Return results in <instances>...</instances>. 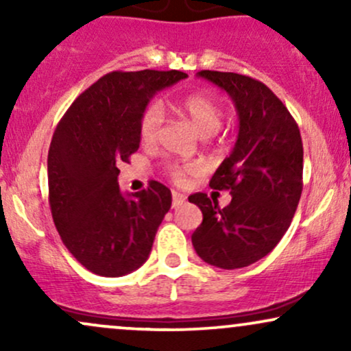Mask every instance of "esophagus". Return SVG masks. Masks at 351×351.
<instances>
[{
	"instance_id": "esophagus-1",
	"label": "esophagus",
	"mask_w": 351,
	"mask_h": 351,
	"mask_svg": "<svg viewBox=\"0 0 351 351\" xmlns=\"http://www.w3.org/2000/svg\"><path fill=\"white\" fill-rule=\"evenodd\" d=\"M171 196H173V208H178V206H181V204L184 203V195H181V193H178V191H173L171 193Z\"/></svg>"
}]
</instances>
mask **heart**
<instances>
[{
	"label": "heart",
	"mask_w": 351,
	"mask_h": 351,
	"mask_svg": "<svg viewBox=\"0 0 351 351\" xmlns=\"http://www.w3.org/2000/svg\"><path fill=\"white\" fill-rule=\"evenodd\" d=\"M173 107L180 114L186 115L191 120L196 130L201 136H211L219 130L223 123V107L216 102L215 99L206 94H189L176 99L173 102ZM163 122V110L158 104H150L145 107V110L140 115L138 122V134L143 143H153L158 135L160 125ZM199 168L191 163H171L167 167L168 175L175 183H183L186 176L198 173Z\"/></svg>",
	"instance_id": "b5f03b06"
}]
</instances>
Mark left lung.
Masks as SVG:
<instances>
[{"instance_id": "8db88e82", "label": "left lung", "mask_w": 351, "mask_h": 351, "mask_svg": "<svg viewBox=\"0 0 351 351\" xmlns=\"http://www.w3.org/2000/svg\"><path fill=\"white\" fill-rule=\"evenodd\" d=\"M198 75L228 92L239 134L209 181L211 188L228 189L231 203L219 208L204 193L188 198L203 213L191 243L204 263L241 269L267 256L291 226L302 195L300 130L287 107L259 80L217 71Z\"/></svg>"}]
</instances>
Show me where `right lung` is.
I'll use <instances>...</instances> for the list:
<instances>
[{
  "label": "right lung",
  "instance_id": "obj_1",
  "mask_svg": "<svg viewBox=\"0 0 351 351\" xmlns=\"http://www.w3.org/2000/svg\"><path fill=\"white\" fill-rule=\"evenodd\" d=\"M188 75L180 71L110 72L74 100L47 155L49 204L69 252L87 271L122 277L148 259L171 191L150 181L123 195L119 163L140 147V115L162 88Z\"/></svg>",
  "mask_w": 351,
  "mask_h": 351
}]
</instances>
